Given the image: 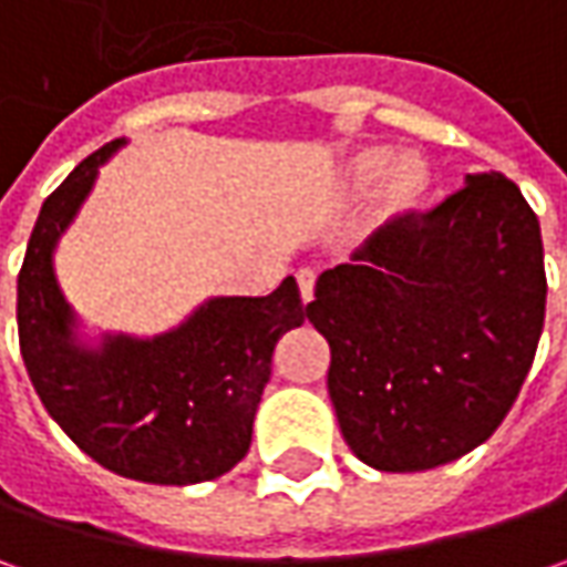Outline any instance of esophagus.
Returning a JSON list of instances; mask_svg holds the SVG:
<instances>
[{
	"instance_id": "1",
	"label": "esophagus",
	"mask_w": 567,
	"mask_h": 567,
	"mask_svg": "<svg viewBox=\"0 0 567 567\" xmlns=\"http://www.w3.org/2000/svg\"><path fill=\"white\" fill-rule=\"evenodd\" d=\"M296 284H299V296H302V302H309V299L316 296V274L309 271V268H302V271L296 274Z\"/></svg>"
}]
</instances>
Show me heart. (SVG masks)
Instances as JSON below:
<instances>
[{
    "label": "heart",
    "mask_w": 567,
    "mask_h": 567,
    "mask_svg": "<svg viewBox=\"0 0 567 567\" xmlns=\"http://www.w3.org/2000/svg\"><path fill=\"white\" fill-rule=\"evenodd\" d=\"M391 164V151L388 147H362L360 154L350 157L347 164V183L353 192L372 188L383 176V169ZM432 186V173L420 157H401L391 166L381 188V214L388 220L410 214L413 207L425 198V192Z\"/></svg>",
    "instance_id": "obj_1"
}]
</instances>
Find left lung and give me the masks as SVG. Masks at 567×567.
I'll use <instances>...</instances> for the list:
<instances>
[{
    "label": "left lung",
    "mask_w": 567,
    "mask_h": 567,
    "mask_svg": "<svg viewBox=\"0 0 567 567\" xmlns=\"http://www.w3.org/2000/svg\"><path fill=\"white\" fill-rule=\"evenodd\" d=\"M309 321L350 451L384 473L451 464L508 416L546 318L539 220L502 173L375 229L324 271Z\"/></svg>",
    "instance_id": "1"
}]
</instances>
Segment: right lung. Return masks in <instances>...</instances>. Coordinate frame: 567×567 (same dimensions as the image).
Masks as SVG:
<instances>
[{
	"label": "right lung",
	"instance_id": "right-lung-1",
	"mask_svg": "<svg viewBox=\"0 0 567 567\" xmlns=\"http://www.w3.org/2000/svg\"><path fill=\"white\" fill-rule=\"evenodd\" d=\"M125 138L103 144L40 207L18 274V340L33 391L100 467L154 486L224 476L251 445L277 340L306 321L287 277L271 296H214L157 338H78L53 251Z\"/></svg>",
	"mask_w": 567,
	"mask_h": 567
}]
</instances>
